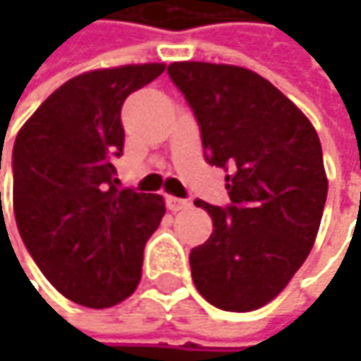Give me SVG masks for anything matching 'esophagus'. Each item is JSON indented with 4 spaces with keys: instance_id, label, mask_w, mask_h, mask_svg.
Wrapping results in <instances>:
<instances>
[{
    "instance_id": "34e87169",
    "label": "esophagus",
    "mask_w": 361,
    "mask_h": 361,
    "mask_svg": "<svg viewBox=\"0 0 361 361\" xmlns=\"http://www.w3.org/2000/svg\"><path fill=\"white\" fill-rule=\"evenodd\" d=\"M166 207H169V211L178 213V211H185V209H188V207H190V202L185 201V199H178V197L169 195V197H166Z\"/></svg>"
}]
</instances>
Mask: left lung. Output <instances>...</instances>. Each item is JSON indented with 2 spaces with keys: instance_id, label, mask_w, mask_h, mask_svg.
<instances>
[{
  "instance_id": "8db88e82",
  "label": "left lung",
  "mask_w": 361,
  "mask_h": 361,
  "mask_svg": "<svg viewBox=\"0 0 361 361\" xmlns=\"http://www.w3.org/2000/svg\"><path fill=\"white\" fill-rule=\"evenodd\" d=\"M166 72L199 122L207 162L225 169L231 199L195 201L213 219V235L188 257L195 287L219 310H259L283 291L317 237L327 199L319 136L247 68L174 62Z\"/></svg>"
}]
</instances>
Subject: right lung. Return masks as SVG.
Masks as SVG:
<instances>
[{"instance_id":"add662e5","label":"right lung","mask_w":361,"mask_h":361,"mask_svg":"<svg viewBox=\"0 0 361 361\" xmlns=\"http://www.w3.org/2000/svg\"><path fill=\"white\" fill-rule=\"evenodd\" d=\"M164 63L94 70L68 80L13 145V213L30 255L74 303L104 310L130 298L148 237L166 213L160 195L118 188L120 110Z\"/></svg>"}]
</instances>
